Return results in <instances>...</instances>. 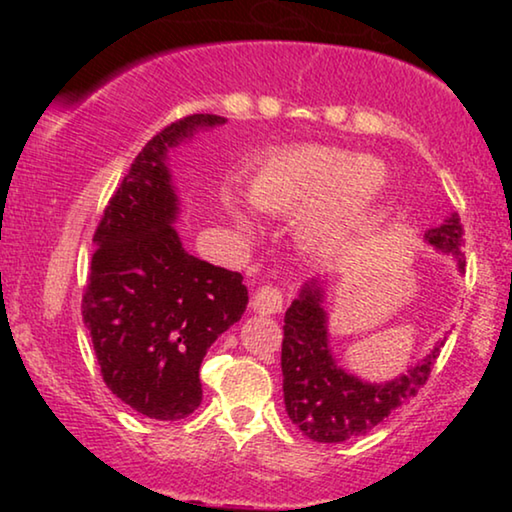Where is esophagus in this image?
Returning <instances> with one entry per match:
<instances>
[{"label":"esophagus","instance_id":"esophagus-1","mask_svg":"<svg viewBox=\"0 0 512 512\" xmlns=\"http://www.w3.org/2000/svg\"><path fill=\"white\" fill-rule=\"evenodd\" d=\"M282 305H284L282 291L277 287H268V284L259 289L253 296V302H250L253 311H257V314H264V316H271V314H277V311H282Z\"/></svg>","mask_w":512,"mask_h":512}]
</instances>
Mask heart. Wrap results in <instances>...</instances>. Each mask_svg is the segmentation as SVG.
I'll return each mask as SVG.
<instances>
[{"label": "heart", "instance_id": "obj_1", "mask_svg": "<svg viewBox=\"0 0 512 512\" xmlns=\"http://www.w3.org/2000/svg\"><path fill=\"white\" fill-rule=\"evenodd\" d=\"M391 173L379 158L329 144L277 149L257 164L248 180V201L259 212L300 216V241L314 250H336L359 235ZM237 223L248 216L228 203Z\"/></svg>", "mask_w": 512, "mask_h": 512}]
</instances>
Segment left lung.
I'll return each instance as SVG.
<instances>
[{"mask_svg":"<svg viewBox=\"0 0 512 512\" xmlns=\"http://www.w3.org/2000/svg\"><path fill=\"white\" fill-rule=\"evenodd\" d=\"M424 241L456 262L465 271L463 225L458 214L424 232ZM325 280L311 277L302 284L298 298L284 314L282 339V391L291 422L316 443H343L366 436L384 422L397 406L409 402L427 384L445 339L429 350L427 357L402 375L388 381H366L343 370L329 345Z\"/></svg>","mask_w":512,"mask_h":512,"instance_id":"obj_1","label":"left lung"}]
</instances>
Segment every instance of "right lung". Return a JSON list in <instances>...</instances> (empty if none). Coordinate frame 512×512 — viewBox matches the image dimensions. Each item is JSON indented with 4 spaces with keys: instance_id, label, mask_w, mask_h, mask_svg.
I'll return each mask as SVG.
<instances>
[{
    "instance_id": "add662e5",
    "label": "right lung",
    "mask_w": 512,
    "mask_h": 512,
    "mask_svg": "<svg viewBox=\"0 0 512 512\" xmlns=\"http://www.w3.org/2000/svg\"><path fill=\"white\" fill-rule=\"evenodd\" d=\"M225 121L189 115L149 140L92 239L83 323L112 395L153 420H180L198 409L207 348L248 305L241 273L189 255L173 228L180 201L169 151Z\"/></svg>"
}]
</instances>
